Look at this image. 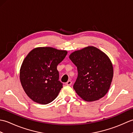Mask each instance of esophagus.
<instances>
[{"label":"esophagus","instance_id":"1","mask_svg":"<svg viewBox=\"0 0 133 133\" xmlns=\"http://www.w3.org/2000/svg\"><path fill=\"white\" fill-rule=\"evenodd\" d=\"M66 84V85H67V86H70L72 84V82L71 81L69 80V81H68L67 82Z\"/></svg>","mask_w":133,"mask_h":133}]
</instances>
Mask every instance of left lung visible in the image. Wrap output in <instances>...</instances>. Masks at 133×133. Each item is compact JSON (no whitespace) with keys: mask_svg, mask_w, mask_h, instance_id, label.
<instances>
[{"mask_svg":"<svg viewBox=\"0 0 133 133\" xmlns=\"http://www.w3.org/2000/svg\"><path fill=\"white\" fill-rule=\"evenodd\" d=\"M78 69L73 88L87 102L97 101L108 92L113 78V67L105 53L94 46L75 51L69 56Z\"/></svg>","mask_w":133,"mask_h":133,"instance_id":"8db88e82","label":"left lung"}]
</instances>
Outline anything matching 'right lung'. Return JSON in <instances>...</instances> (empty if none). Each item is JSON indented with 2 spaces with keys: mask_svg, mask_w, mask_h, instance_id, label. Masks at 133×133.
Here are the masks:
<instances>
[{
  "mask_svg": "<svg viewBox=\"0 0 133 133\" xmlns=\"http://www.w3.org/2000/svg\"><path fill=\"white\" fill-rule=\"evenodd\" d=\"M67 54L66 50L50 47H36L28 54L20 70V81L31 99L46 104L57 97L63 87L57 66Z\"/></svg>",
  "mask_w": 133,
  "mask_h": 133,
  "instance_id": "right-lung-1",
  "label": "right lung"
}]
</instances>
